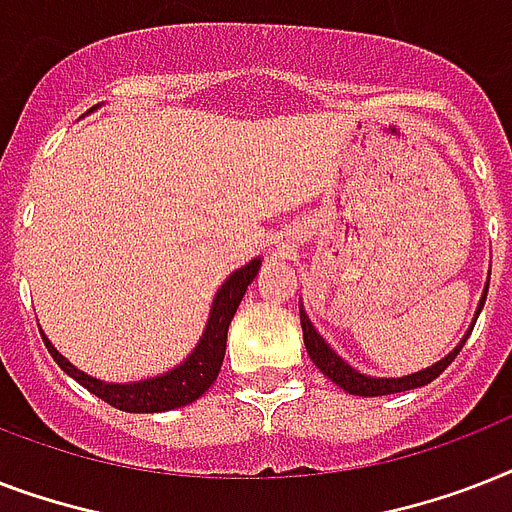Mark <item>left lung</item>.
<instances>
[{"label": "left lung", "instance_id": "1", "mask_svg": "<svg viewBox=\"0 0 512 512\" xmlns=\"http://www.w3.org/2000/svg\"><path fill=\"white\" fill-rule=\"evenodd\" d=\"M486 292H489V284H486L484 295H481V303H478L476 319H478V313H481V308H484ZM300 324H303L305 350H308V356H311L313 364L319 366L321 374H327L329 380L335 382V385H340L345 393H353V396H390V393H404V390L428 385V382L436 380L438 374L444 372L446 366L452 364L454 358H457V353H460L462 345H465V340H468L470 332H473V327H476V321H473L468 329V335L460 340V345H457V348H454L449 356H444L441 361H436L433 366H428V369H420V372L406 374V377H369V374L356 372L353 366L345 364V361L337 356L335 350L329 348L327 342H324V337H321L319 332L313 329L311 319L305 316L303 308H300Z\"/></svg>", "mask_w": 512, "mask_h": 512}]
</instances>
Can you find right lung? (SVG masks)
Wrapping results in <instances>:
<instances>
[{
    "label": "right lung",
    "instance_id": "1",
    "mask_svg": "<svg viewBox=\"0 0 512 512\" xmlns=\"http://www.w3.org/2000/svg\"><path fill=\"white\" fill-rule=\"evenodd\" d=\"M98 108V106H95ZM260 257H255L252 263H247L239 271H233L225 284L217 289L215 300H212V311H209L207 329L201 340L196 342V348L191 350V356L185 358L183 364H177L170 372L151 377V380L138 382H103L98 377L84 374L82 369H76L71 361L60 356L58 348L52 345L47 337L42 335L44 345L50 350V356L55 358V364L74 377L79 385L103 398L106 404L122 409V412L135 414H154V412H170V409H180L185 404H193L196 398H201L209 390V385L217 380V372L223 366L225 358V340H228V327L236 308H239L241 297L252 284V279L260 271Z\"/></svg>",
    "mask_w": 512,
    "mask_h": 512
}]
</instances>
